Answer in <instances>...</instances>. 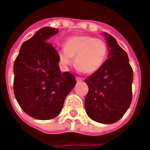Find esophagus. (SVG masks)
<instances>
[{"label": "esophagus", "mask_w": 150, "mask_h": 150, "mask_svg": "<svg viewBox=\"0 0 150 150\" xmlns=\"http://www.w3.org/2000/svg\"><path fill=\"white\" fill-rule=\"evenodd\" d=\"M76 81H77V82H81L83 81V79L80 77H76Z\"/></svg>", "instance_id": "obj_1"}]
</instances>
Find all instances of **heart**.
Returning <instances> with one entry per match:
<instances>
[{
    "label": "heart",
    "instance_id": "b5f03b06",
    "mask_svg": "<svg viewBox=\"0 0 150 150\" xmlns=\"http://www.w3.org/2000/svg\"><path fill=\"white\" fill-rule=\"evenodd\" d=\"M104 41L89 35L71 36L64 42V47L57 50L59 62L67 68L75 63L79 71L91 75L100 69L107 57Z\"/></svg>",
    "mask_w": 150,
    "mask_h": 150
}]
</instances>
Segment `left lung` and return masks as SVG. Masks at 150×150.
I'll use <instances>...</instances> for the list:
<instances>
[{"label":"left lung","instance_id":"left-lung-1","mask_svg":"<svg viewBox=\"0 0 150 150\" xmlns=\"http://www.w3.org/2000/svg\"><path fill=\"white\" fill-rule=\"evenodd\" d=\"M108 49L107 61L87 78L89 92L85 99L87 115L102 124L119 121L130 107L133 72L128 54L110 34L104 33Z\"/></svg>","mask_w":150,"mask_h":150}]
</instances>
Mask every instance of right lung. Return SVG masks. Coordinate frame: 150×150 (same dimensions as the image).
<instances>
[{
  "mask_svg": "<svg viewBox=\"0 0 150 150\" xmlns=\"http://www.w3.org/2000/svg\"><path fill=\"white\" fill-rule=\"evenodd\" d=\"M58 29L43 27L22 43L14 64V93L33 118L50 120L61 113L66 96L76 84L71 73H61L56 50L47 43Z\"/></svg>",
  "mask_w": 150,
  "mask_h": 150,
  "instance_id": "obj_1",
  "label": "right lung"
}]
</instances>
